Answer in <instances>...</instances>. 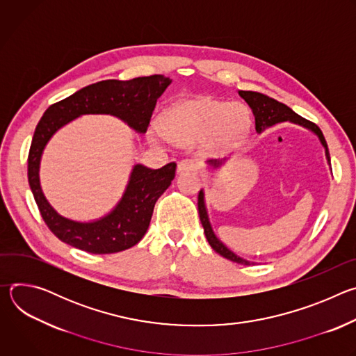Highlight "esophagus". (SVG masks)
<instances>
[{"label": "esophagus", "mask_w": 356, "mask_h": 356, "mask_svg": "<svg viewBox=\"0 0 356 356\" xmlns=\"http://www.w3.org/2000/svg\"><path fill=\"white\" fill-rule=\"evenodd\" d=\"M200 169V165L194 159H183L177 163V172H197Z\"/></svg>", "instance_id": "obj_1"}]
</instances>
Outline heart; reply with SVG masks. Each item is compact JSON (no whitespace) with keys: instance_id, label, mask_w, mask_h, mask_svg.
I'll return each mask as SVG.
<instances>
[{"instance_id":"obj_1","label":"heart","mask_w":356,"mask_h":356,"mask_svg":"<svg viewBox=\"0 0 356 356\" xmlns=\"http://www.w3.org/2000/svg\"><path fill=\"white\" fill-rule=\"evenodd\" d=\"M249 115L241 104H224L211 98L188 101L166 114V134L177 142H194L207 138L211 146H225L248 129ZM150 135L162 138L163 129L152 127Z\"/></svg>"}]
</instances>
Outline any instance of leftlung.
<instances>
[{
	"label": "left lung",
	"mask_w": 356,
	"mask_h": 356,
	"mask_svg": "<svg viewBox=\"0 0 356 356\" xmlns=\"http://www.w3.org/2000/svg\"><path fill=\"white\" fill-rule=\"evenodd\" d=\"M238 94L246 101V104L250 107L252 113H253V117H255V128H257V132L261 134L262 131H265L266 128L269 127H273L275 124H279V122H284V121H290V122H294V124H298L304 128L310 129L312 132H314L321 145L324 146L325 149V156H327V162L328 165H331V161H330V152H328V146H327V142H325V138L321 132V129L314 124V122H310L307 120H304L302 117H300L298 114H296L290 107H287L286 104L283 103H279V101H276L275 98H270L262 92H257V91H243V90H239ZM227 159H210L207 161V163L213 168H220L221 165L225 163ZM198 214H200V221H201V225L202 228H204V234H206V238L209 241V243L211 245V248L220 253L221 257L232 261V262H236V264H241V265H250L252 262L235 255V253L232 250H229L214 234L213 228H211V224H210V220H209V214H207V209H206V202H204V191L200 190L198 193Z\"/></svg>",
	"instance_id": "obj_1"
}]
</instances>
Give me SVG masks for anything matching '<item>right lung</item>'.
I'll return each mask as SVG.
<instances>
[{
  "label": "right lung",
  "instance_id": "right-lung-1",
  "mask_svg": "<svg viewBox=\"0 0 356 356\" xmlns=\"http://www.w3.org/2000/svg\"><path fill=\"white\" fill-rule=\"evenodd\" d=\"M170 83L169 77L161 74L127 81H98L44 111L29 149L28 181L43 221L62 242L95 255L121 252L136 245L147 231L158 198L175 179L176 163H168L156 170L135 165L114 210L95 221L80 222L60 216L42 191L39 165L46 143L62 127L86 114H110L127 122L134 131L145 134L158 98Z\"/></svg>",
  "mask_w": 356,
  "mask_h": 356
}]
</instances>
